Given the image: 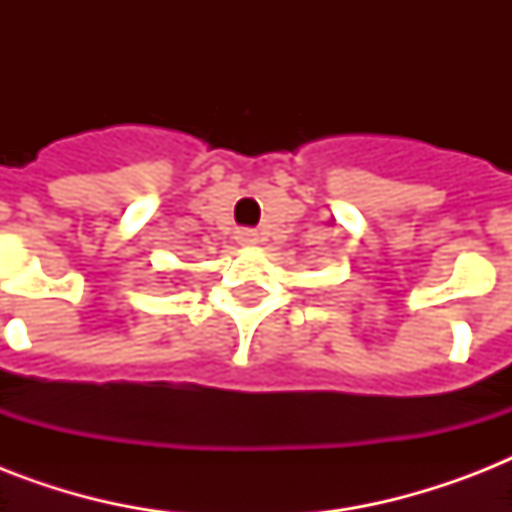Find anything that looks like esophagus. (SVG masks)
<instances>
[{"mask_svg":"<svg viewBox=\"0 0 512 512\" xmlns=\"http://www.w3.org/2000/svg\"><path fill=\"white\" fill-rule=\"evenodd\" d=\"M236 241H239L241 247H255L257 241H260V233L252 231V228H241V231H236Z\"/></svg>","mask_w":512,"mask_h":512,"instance_id":"esophagus-1","label":"esophagus"}]
</instances>
